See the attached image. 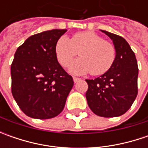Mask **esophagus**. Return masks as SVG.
<instances>
[{"instance_id": "34e87169", "label": "esophagus", "mask_w": 148, "mask_h": 148, "mask_svg": "<svg viewBox=\"0 0 148 148\" xmlns=\"http://www.w3.org/2000/svg\"><path fill=\"white\" fill-rule=\"evenodd\" d=\"M73 81H74V82H77L81 81V78H79V77H73Z\"/></svg>"}]
</instances>
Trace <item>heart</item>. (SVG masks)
I'll use <instances>...</instances> for the list:
<instances>
[{
    "label": "heart",
    "instance_id": "heart-1",
    "mask_svg": "<svg viewBox=\"0 0 148 148\" xmlns=\"http://www.w3.org/2000/svg\"><path fill=\"white\" fill-rule=\"evenodd\" d=\"M79 52L82 58L70 66V71L77 74L91 71L95 76L103 75L112 67L116 58L114 44L92 31L77 33L71 40L62 36L56 43V56L62 66L69 65Z\"/></svg>",
    "mask_w": 148,
    "mask_h": 148
}]
</instances>
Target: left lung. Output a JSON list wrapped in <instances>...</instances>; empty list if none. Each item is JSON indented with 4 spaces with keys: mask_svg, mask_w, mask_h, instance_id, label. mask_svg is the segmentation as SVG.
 Here are the masks:
<instances>
[{
    "mask_svg": "<svg viewBox=\"0 0 148 148\" xmlns=\"http://www.w3.org/2000/svg\"><path fill=\"white\" fill-rule=\"evenodd\" d=\"M113 40L116 58L110 69L94 80H86L90 109L96 115L118 117L130 109L138 95V67L134 51L121 36L101 30Z\"/></svg>",
    "mask_w": 148,
    "mask_h": 148,
    "instance_id": "8db88e82",
    "label": "left lung"
}]
</instances>
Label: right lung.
I'll use <instances>...</instances> for the list:
<instances>
[{
    "label": "right lung",
    "mask_w": 148,
    "mask_h": 148,
    "mask_svg": "<svg viewBox=\"0 0 148 148\" xmlns=\"http://www.w3.org/2000/svg\"><path fill=\"white\" fill-rule=\"evenodd\" d=\"M66 29L34 34L17 49L10 67L11 92L20 109L34 119H48L63 110L73 79L55 53Z\"/></svg>",
    "instance_id": "1"
}]
</instances>
